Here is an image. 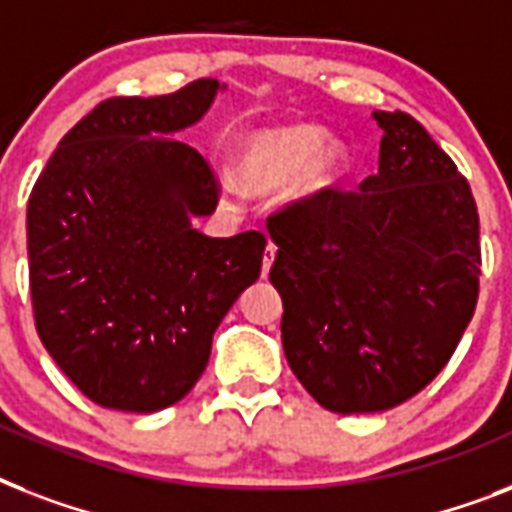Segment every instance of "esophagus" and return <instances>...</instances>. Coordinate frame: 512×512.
Masks as SVG:
<instances>
[{
  "mask_svg": "<svg viewBox=\"0 0 512 512\" xmlns=\"http://www.w3.org/2000/svg\"><path fill=\"white\" fill-rule=\"evenodd\" d=\"M273 257H276V244L273 241H268V247H265V257H263V279L268 276V271H271V265H273Z\"/></svg>",
  "mask_w": 512,
  "mask_h": 512,
  "instance_id": "obj_1",
  "label": "esophagus"
}]
</instances>
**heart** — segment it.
<instances>
[{
  "label": "heart",
  "instance_id": "1",
  "mask_svg": "<svg viewBox=\"0 0 512 512\" xmlns=\"http://www.w3.org/2000/svg\"><path fill=\"white\" fill-rule=\"evenodd\" d=\"M345 170V146L340 140H327L324 127L308 122L249 132L233 154V175L244 188L271 193L289 183V196L297 201L335 188Z\"/></svg>",
  "mask_w": 512,
  "mask_h": 512
}]
</instances>
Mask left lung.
Returning <instances> with one entry per match:
<instances>
[{
    "label": "left lung",
    "instance_id": "8db88e82",
    "mask_svg": "<svg viewBox=\"0 0 512 512\" xmlns=\"http://www.w3.org/2000/svg\"><path fill=\"white\" fill-rule=\"evenodd\" d=\"M380 170L268 217L292 372L324 409L385 412L452 358L478 300L468 180L404 111H374Z\"/></svg>",
    "mask_w": 512,
    "mask_h": 512
}]
</instances>
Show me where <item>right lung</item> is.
<instances>
[{"mask_svg": "<svg viewBox=\"0 0 512 512\" xmlns=\"http://www.w3.org/2000/svg\"><path fill=\"white\" fill-rule=\"evenodd\" d=\"M225 84L199 79L159 98H111L66 132L28 196L36 332L84 396L159 412L207 369L212 335L263 268L257 231L193 228L217 180L177 140Z\"/></svg>", "mask_w": 512, "mask_h": 512, "instance_id": "add662e5", "label": "right lung"}]
</instances>
